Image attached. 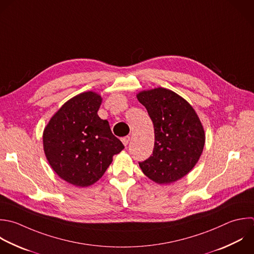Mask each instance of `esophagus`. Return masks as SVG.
Instances as JSON below:
<instances>
[{
    "label": "esophagus",
    "instance_id": "esophagus-1",
    "mask_svg": "<svg viewBox=\"0 0 254 254\" xmlns=\"http://www.w3.org/2000/svg\"><path fill=\"white\" fill-rule=\"evenodd\" d=\"M121 141H122V143L124 144V146H127L128 143H129V141H130V136H125V137H123V138L121 139Z\"/></svg>",
    "mask_w": 254,
    "mask_h": 254
}]
</instances>
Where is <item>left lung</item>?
I'll use <instances>...</instances> for the list:
<instances>
[{
  "label": "left lung",
  "instance_id": "left-lung-1",
  "mask_svg": "<svg viewBox=\"0 0 254 254\" xmlns=\"http://www.w3.org/2000/svg\"><path fill=\"white\" fill-rule=\"evenodd\" d=\"M153 122V154L139 162L142 172L158 184H171L185 177L197 163L204 131L193 108L172 90L159 87L137 94Z\"/></svg>",
  "mask_w": 254,
  "mask_h": 254
}]
</instances>
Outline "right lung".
I'll return each instance as SVG.
<instances>
[{"instance_id": "add662e5", "label": "right lung", "mask_w": 254, "mask_h": 254, "mask_svg": "<svg viewBox=\"0 0 254 254\" xmlns=\"http://www.w3.org/2000/svg\"><path fill=\"white\" fill-rule=\"evenodd\" d=\"M102 98L95 92L80 93L65 102L44 131V150L53 170L77 187L97 182L124 149L107 120L97 111Z\"/></svg>"}]
</instances>
